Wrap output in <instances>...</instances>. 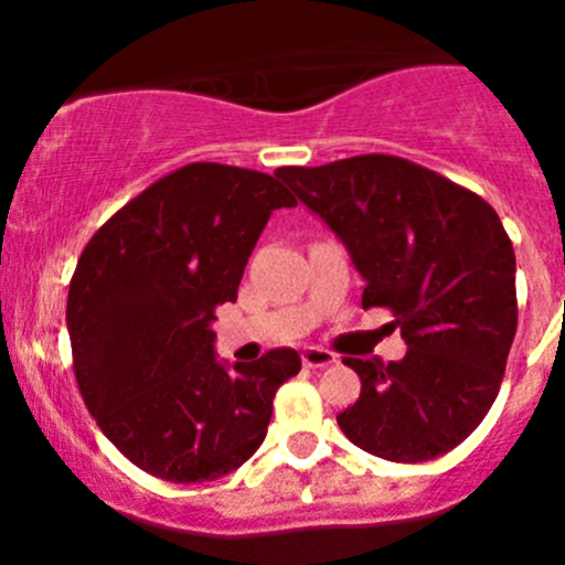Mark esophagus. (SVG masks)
Listing matches in <instances>:
<instances>
[{
  "label": "esophagus",
  "instance_id": "1",
  "mask_svg": "<svg viewBox=\"0 0 565 565\" xmlns=\"http://www.w3.org/2000/svg\"><path fill=\"white\" fill-rule=\"evenodd\" d=\"M330 363H335L333 352L322 350V347H306L303 350V366L324 369V366H330Z\"/></svg>",
  "mask_w": 565,
  "mask_h": 565
}]
</instances>
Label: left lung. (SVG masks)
Listing matches in <instances>:
<instances>
[{"mask_svg": "<svg viewBox=\"0 0 565 565\" xmlns=\"http://www.w3.org/2000/svg\"><path fill=\"white\" fill-rule=\"evenodd\" d=\"M278 180L341 237L407 355L344 358L361 396L335 415L363 451L426 461L457 448L492 407L516 333V256L492 204L407 158L281 167Z\"/></svg>", "mask_w": 565, "mask_h": 565, "instance_id": "1", "label": "left lung"}]
</instances>
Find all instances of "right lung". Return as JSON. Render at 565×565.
<instances>
[{"label":"right lung","instance_id":"right-lung-1","mask_svg":"<svg viewBox=\"0 0 565 565\" xmlns=\"http://www.w3.org/2000/svg\"><path fill=\"white\" fill-rule=\"evenodd\" d=\"M292 204L265 172L188 163L119 207L78 256L67 292L78 391L114 448L150 476L213 481L265 440L300 355L281 347L226 369L210 322L237 300L273 210Z\"/></svg>","mask_w":565,"mask_h":565}]
</instances>
